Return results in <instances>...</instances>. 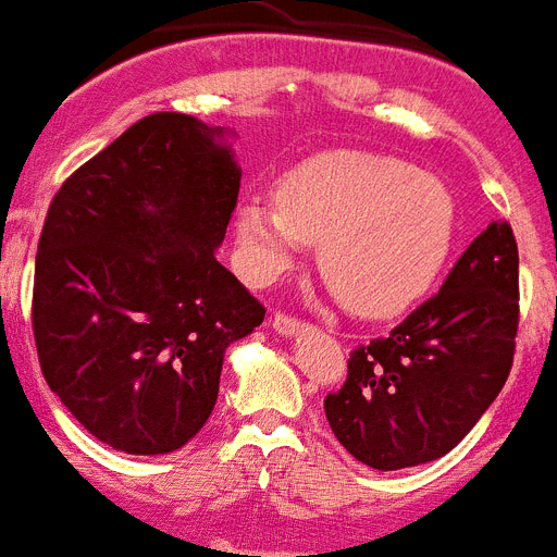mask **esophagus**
Returning <instances> with one entry per match:
<instances>
[{
	"label": "esophagus",
	"mask_w": 557,
	"mask_h": 557,
	"mask_svg": "<svg viewBox=\"0 0 557 557\" xmlns=\"http://www.w3.org/2000/svg\"><path fill=\"white\" fill-rule=\"evenodd\" d=\"M270 323H273V329L284 336H293V334H298V331L306 329L304 320L293 318V314H287V312H275L273 318H270Z\"/></svg>",
	"instance_id": "34e87169"
}]
</instances>
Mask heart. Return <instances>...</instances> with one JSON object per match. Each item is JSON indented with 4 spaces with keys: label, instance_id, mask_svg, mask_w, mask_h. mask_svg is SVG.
Here are the masks:
<instances>
[{
    "label": "heart",
    "instance_id": "heart-1",
    "mask_svg": "<svg viewBox=\"0 0 557 557\" xmlns=\"http://www.w3.org/2000/svg\"><path fill=\"white\" fill-rule=\"evenodd\" d=\"M234 226L257 282L320 243V273L336 298L356 314L386 318L431 287L450 251L456 207L438 178L408 162L329 149L284 173L273 201L245 198Z\"/></svg>",
    "mask_w": 557,
    "mask_h": 557
}]
</instances>
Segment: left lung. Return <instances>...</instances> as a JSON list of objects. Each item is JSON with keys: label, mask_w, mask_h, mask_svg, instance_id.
<instances>
[{"label": "left lung", "mask_w": 557, "mask_h": 557, "mask_svg": "<svg viewBox=\"0 0 557 557\" xmlns=\"http://www.w3.org/2000/svg\"><path fill=\"white\" fill-rule=\"evenodd\" d=\"M519 329V251L508 221L469 243L445 284L400 325L354 348L325 395L339 445L381 472L436 461L508 381Z\"/></svg>", "instance_id": "left-lung-1"}]
</instances>
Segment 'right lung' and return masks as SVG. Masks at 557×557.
<instances>
[{
  "mask_svg": "<svg viewBox=\"0 0 557 557\" xmlns=\"http://www.w3.org/2000/svg\"><path fill=\"white\" fill-rule=\"evenodd\" d=\"M221 126L154 112L54 193L35 253L40 372L99 442L132 456L187 445L223 354L264 306L215 259L239 168Z\"/></svg>",
  "mask_w": 557,
  "mask_h": 557,
  "instance_id": "add662e5",
  "label": "right lung"
}]
</instances>
